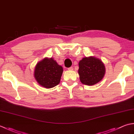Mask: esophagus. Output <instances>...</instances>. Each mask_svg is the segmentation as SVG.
Segmentation results:
<instances>
[{
  "label": "esophagus",
  "instance_id": "obj_1",
  "mask_svg": "<svg viewBox=\"0 0 134 134\" xmlns=\"http://www.w3.org/2000/svg\"><path fill=\"white\" fill-rule=\"evenodd\" d=\"M68 70H69V71H72L73 70V67H71L68 68Z\"/></svg>",
  "mask_w": 134,
  "mask_h": 134
}]
</instances>
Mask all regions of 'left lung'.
I'll list each match as a JSON object with an SVG mask.
<instances>
[{
	"instance_id": "left-lung-1",
	"label": "left lung",
	"mask_w": 134,
	"mask_h": 134,
	"mask_svg": "<svg viewBox=\"0 0 134 134\" xmlns=\"http://www.w3.org/2000/svg\"><path fill=\"white\" fill-rule=\"evenodd\" d=\"M101 60L94 56L85 57L79 62L78 74L82 84L92 86L100 82L105 74Z\"/></svg>"
}]
</instances>
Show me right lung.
<instances>
[{"instance_id":"add662e5","label":"right lung","mask_w":134,"mask_h":134,"mask_svg":"<svg viewBox=\"0 0 134 134\" xmlns=\"http://www.w3.org/2000/svg\"><path fill=\"white\" fill-rule=\"evenodd\" d=\"M63 69L53 58H45L37 63L34 76L41 86L50 89L58 85L60 81Z\"/></svg>"}]
</instances>
